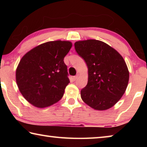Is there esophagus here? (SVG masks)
I'll list each match as a JSON object with an SVG mask.
<instances>
[{
  "mask_svg": "<svg viewBox=\"0 0 147 147\" xmlns=\"http://www.w3.org/2000/svg\"><path fill=\"white\" fill-rule=\"evenodd\" d=\"M78 75H76V76H73V80H74V81H75L77 79V78H78Z\"/></svg>",
  "mask_w": 147,
  "mask_h": 147,
  "instance_id": "esophagus-1",
  "label": "esophagus"
}]
</instances>
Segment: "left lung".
<instances>
[{"label": "left lung", "instance_id": "left-lung-1", "mask_svg": "<svg viewBox=\"0 0 147 147\" xmlns=\"http://www.w3.org/2000/svg\"><path fill=\"white\" fill-rule=\"evenodd\" d=\"M74 47L88 68V82L81 90L82 99L97 110L111 108L128 86L129 72L123 58L112 47L95 39L77 41Z\"/></svg>", "mask_w": 147, "mask_h": 147}]
</instances>
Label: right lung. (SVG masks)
I'll list each match as a JSON object with an SVG mask.
<instances>
[{"mask_svg": "<svg viewBox=\"0 0 147 147\" xmlns=\"http://www.w3.org/2000/svg\"><path fill=\"white\" fill-rule=\"evenodd\" d=\"M72 47L69 41H49L27 53L16 70V82L26 100L38 108L56 103L70 82L63 59Z\"/></svg>", "mask_w": 147, "mask_h": 147, "instance_id": "right-lung-1", "label": "right lung"}]
</instances>
